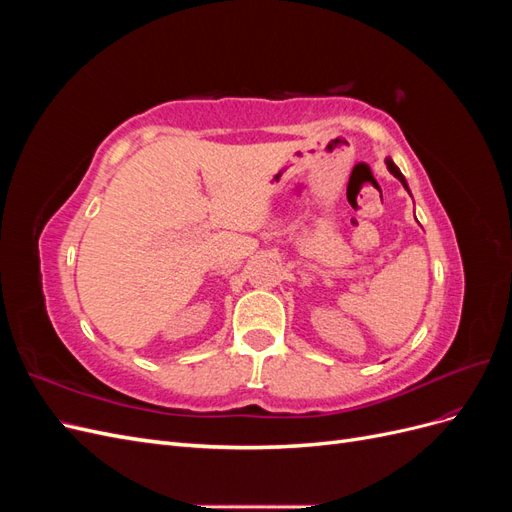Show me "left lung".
I'll list each match as a JSON object with an SVG mask.
<instances>
[{
  "instance_id": "left-lung-1",
  "label": "left lung",
  "mask_w": 512,
  "mask_h": 512,
  "mask_svg": "<svg viewBox=\"0 0 512 512\" xmlns=\"http://www.w3.org/2000/svg\"><path fill=\"white\" fill-rule=\"evenodd\" d=\"M386 166H389V170H391V173H393V175H395V177H397V179H399L401 183H404V188L408 190V183H406V177L399 173V168H397V166L393 164V160H391V158H386ZM408 192H410V190H408Z\"/></svg>"
}]
</instances>
